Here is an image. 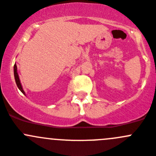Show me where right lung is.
<instances>
[{
	"mask_svg": "<svg viewBox=\"0 0 156 156\" xmlns=\"http://www.w3.org/2000/svg\"><path fill=\"white\" fill-rule=\"evenodd\" d=\"M14 79H15V82L16 84H17V88H19V90H20L23 94H25V92H24V91L22 88V86H21V81H20V79H19L18 74H17V65H16V64H14Z\"/></svg>",
	"mask_w": 156,
	"mask_h": 156,
	"instance_id": "1",
	"label": "right lung"
}]
</instances>
